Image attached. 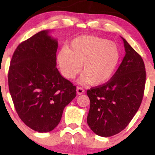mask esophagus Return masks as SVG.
Here are the masks:
<instances>
[{
    "label": "esophagus",
    "instance_id": "34e87169",
    "mask_svg": "<svg viewBox=\"0 0 155 155\" xmlns=\"http://www.w3.org/2000/svg\"><path fill=\"white\" fill-rule=\"evenodd\" d=\"M84 92H85V91H84V89H83L82 88H81V87L78 86L77 88V93L78 95H81Z\"/></svg>",
    "mask_w": 155,
    "mask_h": 155
}]
</instances>
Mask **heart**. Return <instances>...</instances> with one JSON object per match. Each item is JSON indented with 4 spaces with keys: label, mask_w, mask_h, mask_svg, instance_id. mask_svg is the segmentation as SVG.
I'll return each mask as SVG.
<instances>
[{
    "label": "heart",
    "mask_w": 155,
    "mask_h": 155,
    "mask_svg": "<svg viewBox=\"0 0 155 155\" xmlns=\"http://www.w3.org/2000/svg\"><path fill=\"white\" fill-rule=\"evenodd\" d=\"M120 58V50L115 43L97 36H82L74 39L69 49L60 50L58 62L62 75L68 79L75 78L83 64L80 84L98 86L113 77Z\"/></svg>",
    "instance_id": "obj_1"
}]
</instances>
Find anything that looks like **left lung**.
<instances>
[{"label": "left lung", "mask_w": 155, "mask_h": 155, "mask_svg": "<svg viewBox=\"0 0 155 155\" xmlns=\"http://www.w3.org/2000/svg\"><path fill=\"white\" fill-rule=\"evenodd\" d=\"M126 55L110 81L87 91L90 110L87 123L102 137L123 130L140 107L145 86L146 71L141 56L124 38Z\"/></svg>", "instance_id": "obj_1"}]
</instances>
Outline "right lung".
Here are the masks:
<instances>
[{
  "label": "right lung",
  "mask_w": 155,
  "mask_h": 155,
  "mask_svg": "<svg viewBox=\"0 0 155 155\" xmlns=\"http://www.w3.org/2000/svg\"><path fill=\"white\" fill-rule=\"evenodd\" d=\"M44 30L21 43L14 52L8 86L19 118L39 133L53 130L65 107L77 95L76 86L56 67L58 41Z\"/></svg>",
  "instance_id": "right-lung-1"
}]
</instances>
